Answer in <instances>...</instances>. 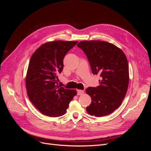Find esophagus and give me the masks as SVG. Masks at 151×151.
<instances>
[{
	"mask_svg": "<svg viewBox=\"0 0 151 151\" xmlns=\"http://www.w3.org/2000/svg\"><path fill=\"white\" fill-rule=\"evenodd\" d=\"M83 93H84V91H83V90H77V95H82Z\"/></svg>",
	"mask_w": 151,
	"mask_h": 151,
	"instance_id": "obj_1",
	"label": "esophagus"
}]
</instances>
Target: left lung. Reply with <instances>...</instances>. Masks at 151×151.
Wrapping results in <instances>:
<instances>
[{"mask_svg": "<svg viewBox=\"0 0 151 151\" xmlns=\"http://www.w3.org/2000/svg\"><path fill=\"white\" fill-rule=\"evenodd\" d=\"M77 47L86 54L93 74L101 77L98 86L86 89L91 98L87 112L96 117L109 115L120 106L129 86L125 55L115 45L102 41H83Z\"/></svg>", "mask_w": 151, "mask_h": 151, "instance_id": "obj_1", "label": "left lung"}]
</instances>
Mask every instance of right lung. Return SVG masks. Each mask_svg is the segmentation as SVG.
Masks as SVG:
<instances>
[{"instance_id": "1", "label": "right lung", "mask_w": 151, "mask_h": 151, "mask_svg": "<svg viewBox=\"0 0 151 151\" xmlns=\"http://www.w3.org/2000/svg\"><path fill=\"white\" fill-rule=\"evenodd\" d=\"M77 42L55 41L42 45L31 56L26 77L27 94L31 102L45 115H64L76 94L75 90L59 86L58 75L63 58Z\"/></svg>"}]
</instances>
